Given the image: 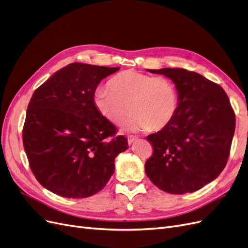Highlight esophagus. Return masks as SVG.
Masks as SVG:
<instances>
[{
	"mask_svg": "<svg viewBox=\"0 0 248 248\" xmlns=\"http://www.w3.org/2000/svg\"><path fill=\"white\" fill-rule=\"evenodd\" d=\"M138 139L136 137H128V144L129 145H132L134 141H136Z\"/></svg>",
	"mask_w": 248,
	"mask_h": 248,
	"instance_id": "34e87169",
	"label": "esophagus"
}]
</instances>
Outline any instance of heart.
<instances>
[{
    "mask_svg": "<svg viewBox=\"0 0 248 248\" xmlns=\"http://www.w3.org/2000/svg\"><path fill=\"white\" fill-rule=\"evenodd\" d=\"M108 86L110 90L107 88L95 90L94 107L101 117L118 125L129 114V105L133 116L125 125L127 130H161L177 115L178 90L169 78L127 70L111 78Z\"/></svg>",
    "mask_w": 248,
    "mask_h": 248,
    "instance_id": "heart-1",
    "label": "heart"
}]
</instances>
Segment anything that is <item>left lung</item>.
Wrapping results in <instances>:
<instances>
[{
  "mask_svg": "<svg viewBox=\"0 0 248 248\" xmlns=\"http://www.w3.org/2000/svg\"><path fill=\"white\" fill-rule=\"evenodd\" d=\"M148 71L172 80L179 109L168 127L147 137L153 154L146 161V174L166 192L197 191L218 177L228 162L236 125L229 97L220 86L197 72Z\"/></svg>",
  "mask_w": 248,
  "mask_h": 248,
  "instance_id": "left-lung-1",
  "label": "left lung"
}]
</instances>
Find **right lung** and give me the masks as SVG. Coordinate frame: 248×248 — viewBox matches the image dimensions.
<instances>
[{"label": "right lung", "mask_w": 248, "mask_h": 248, "mask_svg": "<svg viewBox=\"0 0 248 248\" xmlns=\"http://www.w3.org/2000/svg\"><path fill=\"white\" fill-rule=\"evenodd\" d=\"M120 67L71 63L35 90L22 142L35 178L58 196L84 199L100 191L128 149L116 126L100 116L93 94Z\"/></svg>", "instance_id": "1"}]
</instances>
